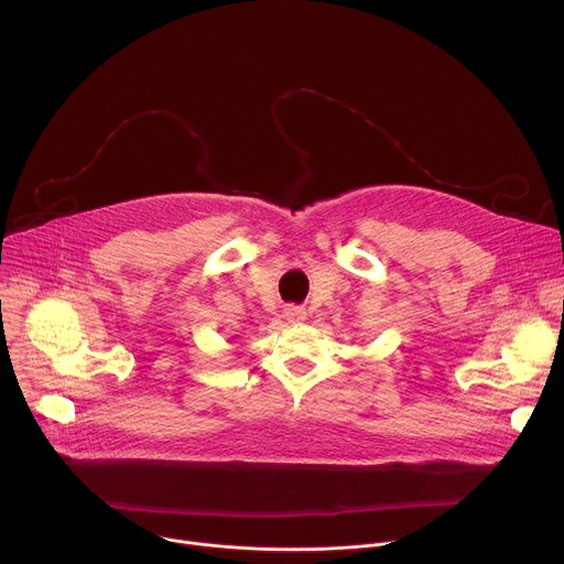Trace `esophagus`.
Instances as JSON below:
<instances>
[{
  "instance_id": "obj_1",
  "label": "esophagus",
  "mask_w": 564,
  "mask_h": 564,
  "mask_svg": "<svg viewBox=\"0 0 564 564\" xmlns=\"http://www.w3.org/2000/svg\"><path fill=\"white\" fill-rule=\"evenodd\" d=\"M283 316H285V321L288 324H301V321H305V310L303 307H296V305H290V307H285V312H283Z\"/></svg>"
}]
</instances>
